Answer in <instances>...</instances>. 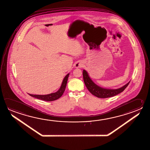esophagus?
<instances>
[{
  "mask_svg": "<svg viewBox=\"0 0 150 150\" xmlns=\"http://www.w3.org/2000/svg\"><path fill=\"white\" fill-rule=\"evenodd\" d=\"M75 67L76 68H81L83 67V63L81 62H77L75 64Z\"/></svg>",
  "mask_w": 150,
  "mask_h": 150,
  "instance_id": "obj_1",
  "label": "esophagus"
}]
</instances>
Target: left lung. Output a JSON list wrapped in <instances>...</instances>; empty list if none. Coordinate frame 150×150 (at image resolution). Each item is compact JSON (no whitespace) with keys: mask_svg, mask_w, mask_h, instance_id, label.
I'll use <instances>...</instances> for the list:
<instances>
[{"mask_svg":"<svg viewBox=\"0 0 150 150\" xmlns=\"http://www.w3.org/2000/svg\"><path fill=\"white\" fill-rule=\"evenodd\" d=\"M83 78L85 85L93 95L97 97L101 98H109L117 95L120 93L123 92L125 89L128 86L130 81L122 87L117 89H107L100 87L91 80L90 77L88 76L87 72L86 70L83 71Z\"/></svg>","mask_w":150,"mask_h":150,"instance_id":"1","label":"left lung"}]
</instances>
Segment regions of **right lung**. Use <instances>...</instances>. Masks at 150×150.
<instances>
[{
  "instance_id": "add662e5",
  "label": "right lung",
  "mask_w": 150,
  "mask_h": 150,
  "mask_svg": "<svg viewBox=\"0 0 150 150\" xmlns=\"http://www.w3.org/2000/svg\"><path fill=\"white\" fill-rule=\"evenodd\" d=\"M69 74H68L63 80L61 86L59 90L57 91V92L55 93H50L49 95H32L30 94L29 95L33 97L34 98H38L39 99H41L42 100L47 101H51L57 100V99L60 98L62 96L63 93L65 91V87L67 83V81L68 79Z\"/></svg>"
}]
</instances>
